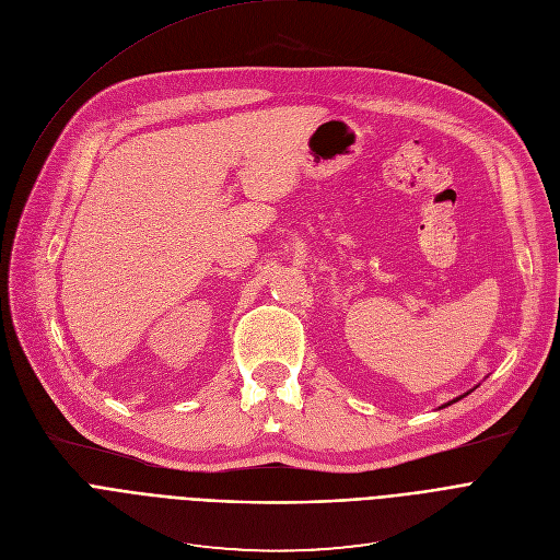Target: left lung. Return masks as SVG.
<instances>
[{
	"mask_svg": "<svg viewBox=\"0 0 560 560\" xmlns=\"http://www.w3.org/2000/svg\"><path fill=\"white\" fill-rule=\"evenodd\" d=\"M466 396V394H464ZM464 396H459V398H464ZM459 398H455V400H459Z\"/></svg>",
	"mask_w": 560,
	"mask_h": 560,
	"instance_id": "8db88e82",
	"label": "left lung"
}]
</instances>
